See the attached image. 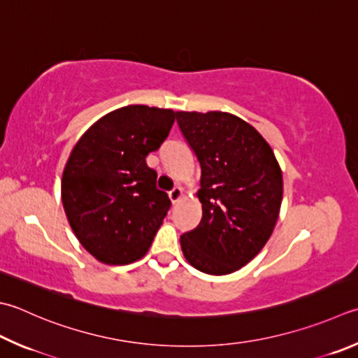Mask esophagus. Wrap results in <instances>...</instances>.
<instances>
[{
    "label": "esophagus",
    "instance_id": "34e87169",
    "mask_svg": "<svg viewBox=\"0 0 358 358\" xmlns=\"http://www.w3.org/2000/svg\"><path fill=\"white\" fill-rule=\"evenodd\" d=\"M168 196H170L173 204H176V202H179L180 198L184 196V192H182V188L178 185V187H174L170 193H168Z\"/></svg>",
    "mask_w": 358,
    "mask_h": 358
}]
</instances>
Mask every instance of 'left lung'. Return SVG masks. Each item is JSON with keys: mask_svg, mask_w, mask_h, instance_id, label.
<instances>
[{"mask_svg": "<svg viewBox=\"0 0 358 358\" xmlns=\"http://www.w3.org/2000/svg\"><path fill=\"white\" fill-rule=\"evenodd\" d=\"M201 164L202 218L180 237L184 257L212 275L235 273L257 255L279 218L284 180L271 146L237 115L176 112Z\"/></svg>", "mask_w": 358, "mask_h": 358, "instance_id": "left-lung-1", "label": "left lung"}]
</instances>
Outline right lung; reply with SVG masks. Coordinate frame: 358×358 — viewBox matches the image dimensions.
<instances>
[{"mask_svg":"<svg viewBox=\"0 0 358 358\" xmlns=\"http://www.w3.org/2000/svg\"><path fill=\"white\" fill-rule=\"evenodd\" d=\"M176 112L124 106L95 121L74 145L62 174V204L74 235L106 265L148 252L171 201L146 156L159 150Z\"/></svg>","mask_w":358,"mask_h":358,"instance_id":"add662e5","label":"right lung"}]
</instances>
